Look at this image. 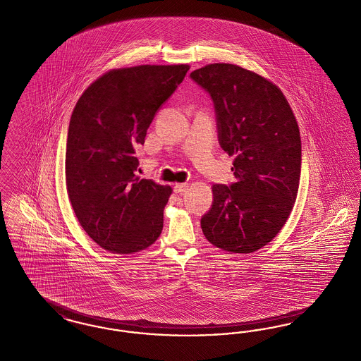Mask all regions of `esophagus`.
Masks as SVG:
<instances>
[{
  "instance_id": "obj_1",
  "label": "esophagus",
  "mask_w": 361,
  "mask_h": 361,
  "mask_svg": "<svg viewBox=\"0 0 361 361\" xmlns=\"http://www.w3.org/2000/svg\"><path fill=\"white\" fill-rule=\"evenodd\" d=\"M187 189V183H180V184H176V185H174V192H176V193H183V192H185Z\"/></svg>"
}]
</instances>
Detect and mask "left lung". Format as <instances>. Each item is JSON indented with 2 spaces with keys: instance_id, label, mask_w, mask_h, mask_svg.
Listing matches in <instances>:
<instances>
[{
  "instance_id": "obj_1",
  "label": "left lung",
  "mask_w": 361,
  "mask_h": 361,
  "mask_svg": "<svg viewBox=\"0 0 361 361\" xmlns=\"http://www.w3.org/2000/svg\"><path fill=\"white\" fill-rule=\"evenodd\" d=\"M214 102L219 144L235 156V183L212 187L202 215L208 242L250 254L281 231L295 202L301 174L300 129L278 87L235 64L215 63L190 73Z\"/></svg>"
}]
</instances>
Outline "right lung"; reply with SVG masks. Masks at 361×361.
Returning a JSON list of instances; mask_svg holds the SVG:
<instances>
[{"mask_svg": "<svg viewBox=\"0 0 361 361\" xmlns=\"http://www.w3.org/2000/svg\"><path fill=\"white\" fill-rule=\"evenodd\" d=\"M189 66H138L102 75L73 109L66 183L73 212L102 248L131 254L162 231L172 188L135 176V149Z\"/></svg>", "mask_w": 361, "mask_h": 361, "instance_id": "add662e5", "label": "right lung"}]
</instances>
